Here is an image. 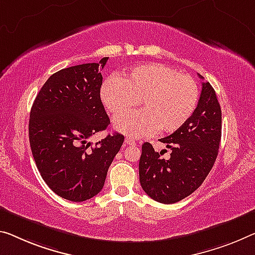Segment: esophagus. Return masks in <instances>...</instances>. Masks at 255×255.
<instances>
[{
	"label": "esophagus",
	"mask_w": 255,
	"mask_h": 255,
	"mask_svg": "<svg viewBox=\"0 0 255 255\" xmlns=\"http://www.w3.org/2000/svg\"><path fill=\"white\" fill-rule=\"evenodd\" d=\"M124 143L128 144V146H135V144H136L135 141L133 140L132 138H128H128H125Z\"/></svg>",
	"instance_id": "34e87169"
}]
</instances>
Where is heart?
Masks as SVG:
<instances>
[{"mask_svg":"<svg viewBox=\"0 0 255 255\" xmlns=\"http://www.w3.org/2000/svg\"><path fill=\"white\" fill-rule=\"evenodd\" d=\"M100 95L115 119L128 114L140 101L144 109L116 120L115 127L128 136L141 138L157 128L164 133L181 128L194 114L199 91L191 76L162 64H147L121 80L109 78Z\"/></svg>","mask_w":255,"mask_h":255,"instance_id":"1","label":"heart"}]
</instances>
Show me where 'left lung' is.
<instances>
[{
	"instance_id": "left-lung-1",
	"label": "left lung",
	"mask_w": 255,
	"mask_h": 255,
	"mask_svg": "<svg viewBox=\"0 0 255 255\" xmlns=\"http://www.w3.org/2000/svg\"><path fill=\"white\" fill-rule=\"evenodd\" d=\"M220 140V104L212 85L205 82L189 121L159 139L172 150L171 157L164 159L162 152L155 151L149 142L142 144L139 178L144 193L163 204H173L193 194L212 170Z\"/></svg>"
}]
</instances>
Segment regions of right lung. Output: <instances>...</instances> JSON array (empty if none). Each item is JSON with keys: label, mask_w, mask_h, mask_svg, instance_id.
Returning a JSON list of instances; mask_svg holds the SVG:
<instances>
[{"label": "right lung", "mask_w": 255, "mask_h": 255, "mask_svg": "<svg viewBox=\"0 0 255 255\" xmlns=\"http://www.w3.org/2000/svg\"><path fill=\"white\" fill-rule=\"evenodd\" d=\"M107 60L54 73L30 111L29 143L41 177L53 193L70 202H84L103 189L124 141L117 132L95 146L89 141L111 123L100 99V70Z\"/></svg>", "instance_id": "1"}]
</instances>
